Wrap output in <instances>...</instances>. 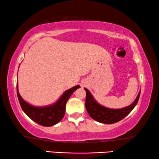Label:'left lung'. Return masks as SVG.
I'll list each match as a JSON object with an SVG mask.
<instances>
[{
  "label": "left lung",
  "mask_w": 159,
  "mask_h": 159,
  "mask_svg": "<svg viewBox=\"0 0 159 159\" xmlns=\"http://www.w3.org/2000/svg\"><path fill=\"white\" fill-rule=\"evenodd\" d=\"M84 90L86 91L85 107L88 114L94 120L107 125L118 122L127 116L135 107L140 95V91L136 99L131 105L119 109H112L101 106L95 101L88 89L84 88Z\"/></svg>",
  "instance_id": "1"
}]
</instances>
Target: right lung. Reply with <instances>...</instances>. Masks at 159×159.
I'll list each match as a JSON object with an SVG mask.
<instances>
[{
    "mask_svg": "<svg viewBox=\"0 0 159 159\" xmlns=\"http://www.w3.org/2000/svg\"><path fill=\"white\" fill-rule=\"evenodd\" d=\"M80 85H76L65 91L59 99L51 105L38 107L30 105L21 97L18 90V84H16L17 96L23 111L32 120L44 127H51L59 122L64 118L66 111V104L71 94L80 88Z\"/></svg>",
    "mask_w": 159,
    "mask_h": 159,
    "instance_id": "1",
    "label": "right lung"
}]
</instances>
